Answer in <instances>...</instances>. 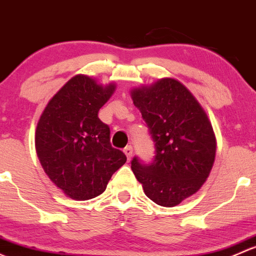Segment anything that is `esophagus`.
<instances>
[{
  "label": "esophagus",
  "mask_w": 256,
  "mask_h": 256,
  "mask_svg": "<svg viewBox=\"0 0 256 256\" xmlns=\"http://www.w3.org/2000/svg\"><path fill=\"white\" fill-rule=\"evenodd\" d=\"M123 152H124L126 156H127V159L129 162V160L132 159V156H133V148H132L130 146H128L124 148V150H123Z\"/></svg>",
  "instance_id": "34e87169"
}]
</instances>
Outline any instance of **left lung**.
Listing matches in <instances>:
<instances>
[{"mask_svg": "<svg viewBox=\"0 0 256 256\" xmlns=\"http://www.w3.org/2000/svg\"><path fill=\"white\" fill-rule=\"evenodd\" d=\"M134 106L155 142L154 162L132 160V170L152 202L175 207L206 182L216 158L214 132L196 97L184 84L162 78L130 91Z\"/></svg>", "mask_w": 256, "mask_h": 256, "instance_id": "1", "label": "left lung"}]
</instances>
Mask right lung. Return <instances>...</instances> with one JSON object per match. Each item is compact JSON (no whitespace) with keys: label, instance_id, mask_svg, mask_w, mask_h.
<instances>
[{"label":"right lung","instance_id":"right-lung-1","mask_svg":"<svg viewBox=\"0 0 256 256\" xmlns=\"http://www.w3.org/2000/svg\"><path fill=\"white\" fill-rule=\"evenodd\" d=\"M116 84L102 85L88 75L71 78L48 102L36 129V150L55 186L76 201L94 198L127 162L110 142V127L98 110Z\"/></svg>","mask_w":256,"mask_h":256}]
</instances>
